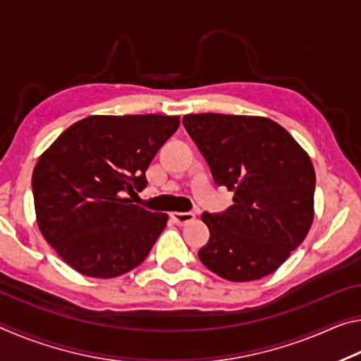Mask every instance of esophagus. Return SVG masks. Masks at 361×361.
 <instances>
[{
  "label": "esophagus",
  "mask_w": 361,
  "mask_h": 361,
  "mask_svg": "<svg viewBox=\"0 0 361 361\" xmlns=\"http://www.w3.org/2000/svg\"><path fill=\"white\" fill-rule=\"evenodd\" d=\"M170 216H172L173 223L178 226H186L189 223H192L195 219V215L192 212H173Z\"/></svg>",
  "instance_id": "34e87169"
}]
</instances>
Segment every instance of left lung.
<instances>
[{"label":"left lung","mask_w":361,"mask_h":361,"mask_svg":"<svg viewBox=\"0 0 361 361\" xmlns=\"http://www.w3.org/2000/svg\"><path fill=\"white\" fill-rule=\"evenodd\" d=\"M218 186L234 192L224 213H204L210 240L202 264L229 282L269 276L301 245L314 221L315 170L301 145L262 116L186 114Z\"/></svg>","instance_id":"1"}]
</instances>
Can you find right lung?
<instances>
[{
	"instance_id": "1",
	"label": "right lung",
	"mask_w": 361,
	"mask_h": 361,
	"mask_svg": "<svg viewBox=\"0 0 361 361\" xmlns=\"http://www.w3.org/2000/svg\"><path fill=\"white\" fill-rule=\"evenodd\" d=\"M178 126L180 116L94 114L39 156L32 176L36 223L70 267L113 279L145 261L169 215L133 205L126 194L146 188V170Z\"/></svg>"
}]
</instances>
